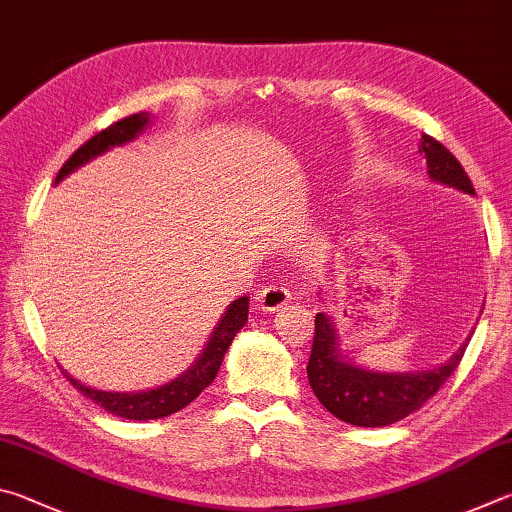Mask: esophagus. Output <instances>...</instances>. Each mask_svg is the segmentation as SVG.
Listing matches in <instances>:
<instances>
[{
  "label": "esophagus",
  "instance_id": "34e87169",
  "mask_svg": "<svg viewBox=\"0 0 512 512\" xmlns=\"http://www.w3.org/2000/svg\"><path fill=\"white\" fill-rule=\"evenodd\" d=\"M292 299V292L290 288H285V285H265V288L256 294V301H258V308L263 312H276L281 310L283 306H288V301Z\"/></svg>",
  "mask_w": 512,
  "mask_h": 512
}]
</instances>
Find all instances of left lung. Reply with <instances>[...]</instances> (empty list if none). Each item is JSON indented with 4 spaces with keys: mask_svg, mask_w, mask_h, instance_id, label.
<instances>
[{
    "mask_svg": "<svg viewBox=\"0 0 512 512\" xmlns=\"http://www.w3.org/2000/svg\"><path fill=\"white\" fill-rule=\"evenodd\" d=\"M420 152H425L427 175L434 182L459 188L474 195V186L468 173L443 143L423 134ZM472 335V333H470ZM470 337L445 364L418 373H378L366 371L346 360L339 348L337 330L324 312L315 317V339L308 360V380L321 405L335 418L357 427H384L414 414L445 380L456 371L468 348Z\"/></svg>",
    "mask_w": 512,
    "mask_h": 512,
    "instance_id": "8db88e82",
    "label": "left lung"
}]
</instances>
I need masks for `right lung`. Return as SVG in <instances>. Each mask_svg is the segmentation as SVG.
Masks as SVG:
<instances>
[{
    "mask_svg": "<svg viewBox=\"0 0 512 512\" xmlns=\"http://www.w3.org/2000/svg\"><path fill=\"white\" fill-rule=\"evenodd\" d=\"M148 123H150V114L139 112V114L125 116V119L112 123L110 128L101 130L96 137L85 141L83 146H80L74 155L65 161V166L60 168V173L56 177V184L60 179H65L69 173H74L76 168L87 164L89 159L103 155V152H107L114 146H123V143L137 139L139 134L148 128ZM247 312H249L247 297H240L233 303H229V308L224 310L218 326L213 328L209 342H206L204 351L193 362V366H188L179 378L161 384L157 389H148L139 393L98 391L80 384L78 380L71 378V375H67V371L62 373L67 375V380L74 384L85 398L96 402L98 407H103L114 416L128 418V420L164 418V416L175 414L179 409H184L186 405H191V402L213 382L224 360V353H227V348L233 342V337H236L238 330L247 324Z\"/></svg>",
    "mask_w": 512,
    "mask_h": 512,
    "instance_id": "1",
    "label": "right lung"
}]
</instances>
